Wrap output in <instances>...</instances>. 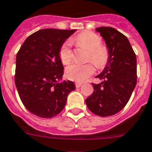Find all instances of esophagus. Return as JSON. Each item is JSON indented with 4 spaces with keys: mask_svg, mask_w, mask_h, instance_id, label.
<instances>
[{
    "mask_svg": "<svg viewBox=\"0 0 152 152\" xmlns=\"http://www.w3.org/2000/svg\"><path fill=\"white\" fill-rule=\"evenodd\" d=\"M81 85H82V84L79 83V82H76V83H75V86H76V88H80L81 86Z\"/></svg>",
    "mask_w": 152,
    "mask_h": 152,
    "instance_id": "obj_1",
    "label": "esophagus"
}]
</instances>
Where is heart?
Listing matches in <instances>:
<instances>
[{
    "mask_svg": "<svg viewBox=\"0 0 152 152\" xmlns=\"http://www.w3.org/2000/svg\"><path fill=\"white\" fill-rule=\"evenodd\" d=\"M71 42L77 47L88 50L87 61H91L98 68H102L107 64L110 58V52L105 45L102 44V39L93 32L85 31L73 37ZM59 56L63 64L67 65L72 60L71 43L65 42L60 48ZM95 73V67L91 63L85 64H73L66 68V77L71 81L83 82Z\"/></svg>",
    "mask_w": 152,
    "mask_h": 152,
    "instance_id": "obj_1",
    "label": "heart"
}]
</instances>
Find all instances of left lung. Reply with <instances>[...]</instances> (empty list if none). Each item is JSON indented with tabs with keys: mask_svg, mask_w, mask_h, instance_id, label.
I'll return each mask as SVG.
<instances>
[{
	"mask_svg": "<svg viewBox=\"0 0 152 152\" xmlns=\"http://www.w3.org/2000/svg\"><path fill=\"white\" fill-rule=\"evenodd\" d=\"M110 52L107 64L92 83L94 91L85 100L91 112L99 116L117 113L128 102L137 84V57L128 39L112 27L96 28Z\"/></svg>",
	"mask_w": 152,
	"mask_h": 152,
	"instance_id": "8db88e82",
	"label": "left lung"
}]
</instances>
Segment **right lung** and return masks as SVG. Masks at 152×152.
Segmentation results:
<instances>
[{
	"label": "right lung",
	"mask_w": 152,
	"mask_h": 152,
	"mask_svg": "<svg viewBox=\"0 0 152 152\" xmlns=\"http://www.w3.org/2000/svg\"><path fill=\"white\" fill-rule=\"evenodd\" d=\"M76 31L46 28L30 35L16 56L15 82L25 107L42 118L56 116L64 108L73 81L59 83L64 66L59 50Z\"/></svg>",
	"instance_id": "add662e5"
}]
</instances>
